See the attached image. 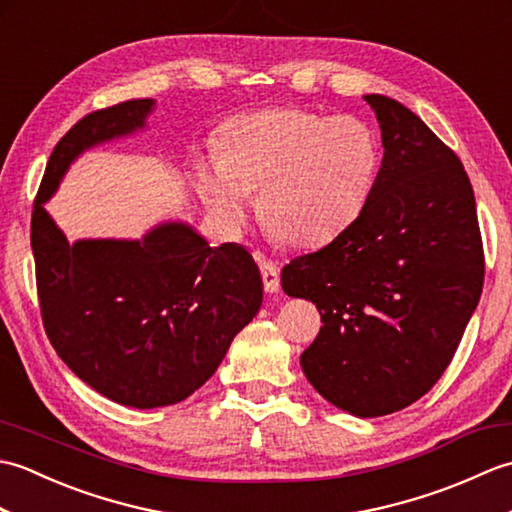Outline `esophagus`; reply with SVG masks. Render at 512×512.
Instances as JSON below:
<instances>
[{
    "instance_id": "34e87169",
    "label": "esophagus",
    "mask_w": 512,
    "mask_h": 512,
    "mask_svg": "<svg viewBox=\"0 0 512 512\" xmlns=\"http://www.w3.org/2000/svg\"><path fill=\"white\" fill-rule=\"evenodd\" d=\"M259 262V273H262L264 279V288L268 292H277L279 290V266L275 262H270L266 257H257Z\"/></svg>"
}]
</instances>
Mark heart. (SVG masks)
Segmentation results:
<instances>
[{
    "mask_svg": "<svg viewBox=\"0 0 512 512\" xmlns=\"http://www.w3.org/2000/svg\"><path fill=\"white\" fill-rule=\"evenodd\" d=\"M378 136L352 114L270 107L228 118L217 147L193 165V184L228 228L244 224L250 193L257 220L292 246L328 244L372 198Z\"/></svg>",
    "mask_w": 512,
    "mask_h": 512,
    "instance_id": "1",
    "label": "heart"
}]
</instances>
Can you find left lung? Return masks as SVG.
Listing matches in <instances>:
<instances>
[{
    "label": "left lung",
    "instance_id": "8db88e82",
    "mask_svg": "<svg viewBox=\"0 0 512 512\" xmlns=\"http://www.w3.org/2000/svg\"><path fill=\"white\" fill-rule=\"evenodd\" d=\"M383 162L358 220L281 270L288 297L321 314L301 369L352 416L409 407L438 383L484 284L475 195L460 158L405 105L365 94Z\"/></svg>",
    "mask_w": 512,
    "mask_h": 512
}]
</instances>
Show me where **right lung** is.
<instances>
[{
  "mask_svg": "<svg viewBox=\"0 0 512 512\" xmlns=\"http://www.w3.org/2000/svg\"><path fill=\"white\" fill-rule=\"evenodd\" d=\"M154 107L136 99L81 118L52 151L30 224L52 347L83 383L136 409L176 405L200 389L264 299L248 250L209 246L187 222H162L140 239L70 244L43 206L83 151L145 129Z\"/></svg>",
  "mask_w": 512,
  "mask_h": 512,
  "instance_id": "1",
  "label": "right lung"
}]
</instances>
